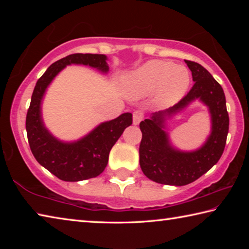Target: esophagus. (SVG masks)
<instances>
[{
  "label": "esophagus",
  "mask_w": 249,
  "mask_h": 249,
  "mask_svg": "<svg viewBox=\"0 0 249 249\" xmlns=\"http://www.w3.org/2000/svg\"><path fill=\"white\" fill-rule=\"evenodd\" d=\"M142 117H144V113H142V111H140V109L135 111L133 113V123H134V125L140 124L141 121L142 120Z\"/></svg>",
  "instance_id": "1"
}]
</instances>
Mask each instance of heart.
<instances>
[{
  "label": "heart",
  "instance_id": "obj_1",
  "mask_svg": "<svg viewBox=\"0 0 249 249\" xmlns=\"http://www.w3.org/2000/svg\"><path fill=\"white\" fill-rule=\"evenodd\" d=\"M190 83V74L183 66L171 61L151 60L138 68L127 81L133 96H144L157 91L161 103H174L183 96Z\"/></svg>",
  "mask_w": 249,
  "mask_h": 249
}]
</instances>
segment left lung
Returning <instances> with one entry per match:
<instances>
[{"instance_id":"8db88e82","label":"left lung","mask_w":249,"mask_h":249,"mask_svg":"<svg viewBox=\"0 0 249 249\" xmlns=\"http://www.w3.org/2000/svg\"><path fill=\"white\" fill-rule=\"evenodd\" d=\"M185 64L195 81L191 90L174 107L153 113L150 119L140 124L142 134L140 145L141 168L147 178L161 184L185 185L199 179L220 160L229 134L230 119L221 84L197 62L185 60ZM196 99H200L209 107L211 134L199 150L181 152L171 146L164 130V121Z\"/></svg>"}]
</instances>
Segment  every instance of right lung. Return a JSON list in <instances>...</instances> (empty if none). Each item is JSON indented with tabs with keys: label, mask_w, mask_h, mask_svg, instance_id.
Segmentation results:
<instances>
[{
	"label": "right lung",
	"mask_w": 249,
	"mask_h": 249,
	"mask_svg": "<svg viewBox=\"0 0 249 249\" xmlns=\"http://www.w3.org/2000/svg\"><path fill=\"white\" fill-rule=\"evenodd\" d=\"M107 58L98 53H72L49 67L37 81L26 115V132L29 147L41 166L60 180L82 181L102 174L108 161L112 147L133 123L132 113L104 122L81 140L65 142L53 137L41 119V101L53 78L69 65H84L103 73L108 71Z\"/></svg>",
	"instance_id": "obj_1"
}]
</instances>
